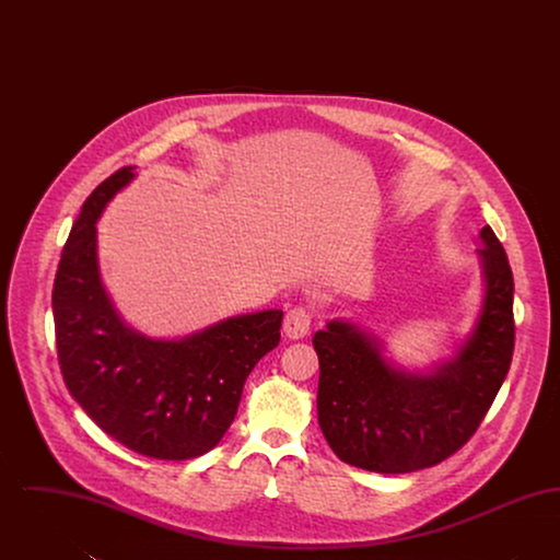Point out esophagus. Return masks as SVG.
<instances>
[{"label": "esophagus", "instance_id": "obj_1", "mask_svg": "<svg viewBox=\"0 0 560 560\" xmlns=\"http://www.w3.org/2000/svg\"><path fill=\"white\" fill-rule=\"evenodd\" d=\"M313 323V311L306 306H293L292 311H288L285 319H283V331L290 340H300L308 334Z\"/></svg>", "mask_w": 560, "mask_h": 560}]
</instances>
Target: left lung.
<instances>
[{
    "mask_svg": "<svg viewBox=\"0 0 560 560\" xmlns=\"http://www.w3.org/2000/svg\"><path fill=\"white\" fill-rule=\"evenodd\" d=\"M485 300L477 327L453 361L434 372L393 368L375 338L352 323L317 331L319 427L350 466L402 475L441 464L477 432L514 350V279L491 226L480 231Z\"/></svg>",
    "mask_w": 560,
    "mask_h": 560,
    "instance_id": "left-lung-1",
    "label": "left lung"
}]
</instances>
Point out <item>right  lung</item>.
Instances as JSON below:
<instances>
[{"mask_svg":"<svg viewBox=\"0 0 560 560\" xmlns=\"http://www.w3.org/2000/svg\"><path fill=\"white\" fill-rule=\"evenodd\" d=\"M133 178L92 190L65 243L52 290L58 363L81 409L108 436L155 459L213 450L233 424L247 375L281 340V311L222 320L183 340H151L119 319L98 272L96 220Z\"/></svg>","mask_w":560,"mask_h":560,"instance_id":"add662e5","label":"right lung"}]
</instances>
